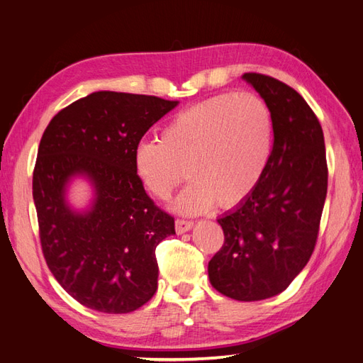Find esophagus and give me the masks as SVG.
Instances as JSON below:
<instances>
[{"mask_svg": "<svg viewBox=\"0 0 363 363\" xmlns=\"http://www.w3.org/2000/svg\"><path fill=\"white\" fill-rule=\"evenodd\" d=\"M191 226H194V223L189 222V220H182V218L176 220V233L177 234H184V233L190 231Z\"/></svg>", "mask_w": 363, "mask_h": 363, "instance_id": "34e87169", "label": "esophagus"}]
</instances>
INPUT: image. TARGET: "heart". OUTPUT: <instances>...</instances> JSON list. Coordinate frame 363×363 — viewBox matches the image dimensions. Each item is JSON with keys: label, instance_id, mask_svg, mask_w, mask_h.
<instances>
[{"label": "heart", "instance_id": "1", "mask_svg": "<svg viewBox=\"0 0 363 363\" xmlns=\"http://www.w3.org/2000/svg\"><path fill=\"white\" fill-rule=\"evenodd\" d=\"M272 116L252 92L218 94L198 102L163 127L160 141L141 140L133 149V172L157 200L177 198L181 214H201L217 201L234 208L257 189L272 152Z\"/></svg>", "mask_w": 363, "mask_h": 363}]
</instances>
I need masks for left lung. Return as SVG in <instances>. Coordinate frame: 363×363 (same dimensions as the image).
<instances>
[{"label":"left lung","instance_id":"1","mask_svg":"<svg viewBox=\"0 0 363 363\" xmlns=\"http://www.w3.org/2000/svg\"><path fill=\"white\" fill-rule=\"evenodd\" d=\"M242 78L271 110L274 145L257 189L217 218L225 244L208 274L218 293L255 302L280 294L307 266L328 195V162L321 124L299 92L269 75Z\"/></svg>","mask_w":363,"mask_h":363}]
</instances>
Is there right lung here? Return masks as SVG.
Returning a JSON list of instances; mask_svg holds the SVG:
<instances>
[{"mask_svg": "<svg viewBox=\"0 0 363 363\" xmlns=\"http://www.w3.org/2000/svg\"><path fill=\"white\" fill-rule=\"evenodd\" d=\"M176 101L97 91L56 115L42 135L33 198L47 266L91 310L130 313L157 291L155 247L174 233L133 172V149ZM83 177L93 189L86 210L67 201Z\"/></svg>", "mask_w": 363, "mask_h": 363, "instance_id": "obj_1", "label": "right lung"}]
</instances>
